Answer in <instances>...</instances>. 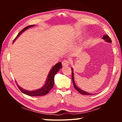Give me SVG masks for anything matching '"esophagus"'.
Wrapping results in <instances>:
<instances>
[{
  "label": "esophagus",
  "instance_id": "obj_1",
  "mask_svg": "<svg viewBox=\"0 0 122 122\" xmlns=\"http://www.w3.org/2000/svg\"><path fill=\"white\" fill-rule=\"evenodd\" d=\"M62 65L63 66H69V61L68 60H64L62 62Z\"/></svg>",
  "mask_w": 122,
  "mask_h": 122
}]
</instances>
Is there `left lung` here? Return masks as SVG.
Wrapping results in <instances>:
<instances>
[{
	"instance_id": "1",
	"label": "left lung",
	"mask_w": 122,
	"mask_h": 122,
	"mask_svg": "<svg viewBox=\"0 0 122 122\" xmlns=\"http://www.w3.org/2000/svg\"><path fill=\"white\" fill-rule=\"evenodd\" d=\"M102 39H103V40H104V41H106V42H108V43H111V42H112L111 39L109 38V36L107 34L104 35V36H103ZM71 71H72V81H73V84H74V88H75V89L77 90L78 92H80V93L81 94H82V95H94V94H91V93H89V92H85V91H84L83 90L81 89L78 88V86H76V84L75 83V80H74V71H73V68H71Z\"/></svg>"
}]
</instances>
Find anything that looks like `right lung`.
Returning <instances> with one entry per match:
<instances>
[{
  "mask_svg": "<svg viewBox=\"0 0 122 122\" xmlns=\"http://www.w3.org/2000/svg\"><path fill=\"white\" fill-rule=\"evenodd\" d=\"M36 25H30L24 28L23 30H21L19 32V33L18 34V36H16L15 39H14L13 42H14L16 39L18 38V36H19L20 35H21L22 33L25 31L27 30H28L29 28L35 26ZM62 68V63L61 62H60L57 63L56 65H55L54 66H53L51 69L50 71L47 76V79L45 81V83L44 85L41 88L38 89L36 90H27L26 89H24L22 88L21 86H20L19 85H18L17 83H16L17 84V86L19 88L20 91L25 94L27 95L30 96H43L47 94L49 92V91H50L51 89L53 88L54 86V76L56 75V74L59 71V70L61 69Z\"/></svg>",
  "mask_w": 122,
  "mask_h": 122,
  "instance_id": "add662e5",
  "label": "right lung"
}]
</instances>
